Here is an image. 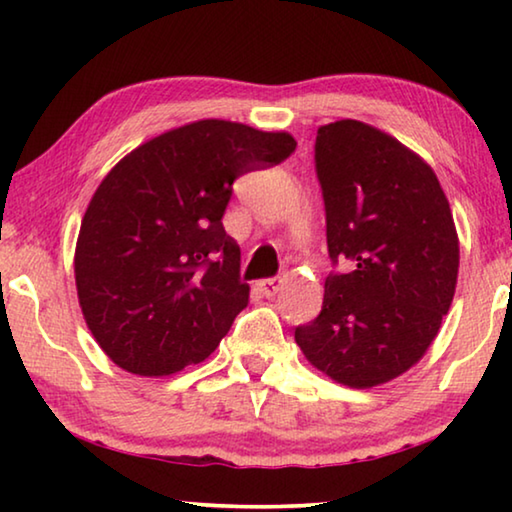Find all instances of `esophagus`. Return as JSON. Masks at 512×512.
Returning <instances> with one entry per match:
<instances>
[{
  "mask_svg": "<svg viewBox=\"0 0 512 512\" xmlns=\"http://www.w3.org/2000/svg\"><path fill=\"white\" fill-rule=\"evenodd\" d=\"M257 289L262 291V296H266V298H273L275 293L282 289V280H280V277H268V280L257 282Z\"/></svg>",
  "mask_w": 512,
  "mask_h": 512,
  "instance_id": "34e87169",
  "label": "esophagus"
}]
</instances>
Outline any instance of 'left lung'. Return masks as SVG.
<instances>
[{"label": "left lung", "instance_id": "obj_1", "mask_svg": "<svg viewBox=\"0 0 512 512\" xmlns=\"http://www.w3.org/2000/svg\"><path fill=\"white\" fill-rule=\"evenodd\" d=\"M316 171L332 262L323 309L296 327L305 359L336 384L372 388L413 368L438 336L458 277V235L436 173L357 119L320 126Z\"/></svg>", "mask_w": 512, "mask_h": 512}]
</instances>
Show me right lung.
Listing matches in <instances>:
<instances>
[{"label":"right lung","mask_w":512,"mask_h":512,"mask_svg":"<svg viewBox=\"0 0 512 512\" xmlns=\"http://www.w3.org/2000/svg\"><path fill=\"white\" fill-rule=\"evenodd\" d=\"M293 151L284 131L201 119L108 171L83 214L74 277L85 325L119 368L169 377L216 350L250 296L221 223L232 183Z\"/></svg>","instance_id":"add662e5"}]
</instances>
